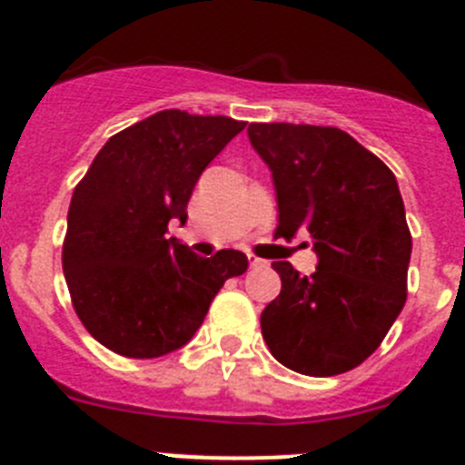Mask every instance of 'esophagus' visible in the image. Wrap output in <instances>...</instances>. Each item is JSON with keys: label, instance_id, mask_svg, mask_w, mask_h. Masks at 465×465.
<instances>
[{"label": "esophagus", "instance_id": "esophagus-1", "mask_svg": "<svg viewBox=\"0 0 465 465\" xmlns=\"http://www.w3.org/2000/svg\"><path fill=\"white\" fill-rule=\"evenodd\" d=\"M246 258H249V265H252L253 270L262 268V265H265V261H262V258H258V256H253V253H249V256H246Z\"/></svg>", "mask_w": 465, "mask_h": 465}]
</instances>
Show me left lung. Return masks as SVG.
<instances>
[{
	"instance_id": "obj_1",
	"label": "left lung",
	"mask_w": 465,
	"mask_h": 465,
	"mask_svg": "<svg viewBox=\"0 0 465 465\" xmlns=\"http://www.w3.org/2000/svg\"><path fill=\"white\" fill-rule=\"evenodd\" d=\"M249 142L272 172L274 237L310 232L316 272L274 261L282 291L261 314L262 338L282 365L332 377L363 363L408 298L412 253L393 172L338 127L252 123Z\"/></svg>"
}]
</instances>
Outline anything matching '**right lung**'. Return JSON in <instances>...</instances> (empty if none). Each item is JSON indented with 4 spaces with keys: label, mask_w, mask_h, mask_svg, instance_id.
<instances>
[{
    "label": "right lung",
    "mask_w": 465,
    "mask_h": 465,
    "mask_svg": "<svg viewBox=\"0 0 465 465\" xmlns=\"http://www.w3.org/2000/svg\"><path fill=\"white\" fill-rule=\"evenodd\" d=\"M246 123L158 111L102 146L74 188L63 246L72 305L85 331L127 359H158L203 326L225 279L249 261L235 249L212 258L167 237L186 223L197 179Z\"/></svg>",
    "instance_id": "right-lung-1"
}]
</instances>
